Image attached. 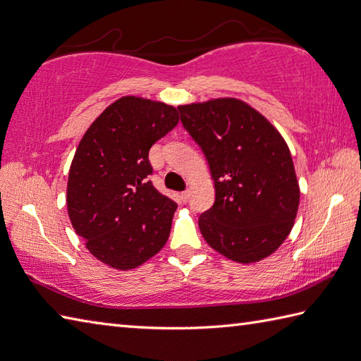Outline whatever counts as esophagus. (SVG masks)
<instances>
[{
	"instance_id": "1",
	"label": "esophagus",
	"mask_w": 361,
	"mask_h": 361,
	"mask_svg": "<svg viewBox=\"0 0 361 361\" xmlns=\"http://www.w3.org/2000/svg\"><path fill=\"white\" fill-rule=\"evenodd\" d=\"M189 197H190V192H189V190H185V192H181V200L185 202V203H188V202H189Z\"/></svg>"
}]
</instances>
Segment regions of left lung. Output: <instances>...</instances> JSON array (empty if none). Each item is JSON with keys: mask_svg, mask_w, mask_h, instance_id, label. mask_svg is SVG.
<instances>
[{"mask_svg": "<svg viewBox=\"0 0 361 361\" xmlns=\"http://www.w3.org/2000/svg\"><path fill=\"white\" fill-rule=\"evenodd\" d=\"M202 149L216 202L198 217L211 247L240 264L270 256L287 239L299 186L286 141L262 114L237 99L178 106Z\"/></svg>", "mask_w": 361, "mask_h": 361, "instance_id": "8db88e82", "label": "left lung"}]
</instances>
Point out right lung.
Segmentation results:
<instances>
[{"label":"right lung","mask_w":361,"mask_h":361,"mask_svg":"<svg viewBox=\"0 0 361 361\" xmlns=\"http://www.w3.org/2000/svg\"><path fill=\"white\" fill-rule=\"evenodd\" d=\"M176 124L173 106L126 96L106 106L75 150L68 216L91 255L111 268L144 264L169 239L176 203L149 180V150Z\"/></svg>","instance_id":"1"}]
</instances>
